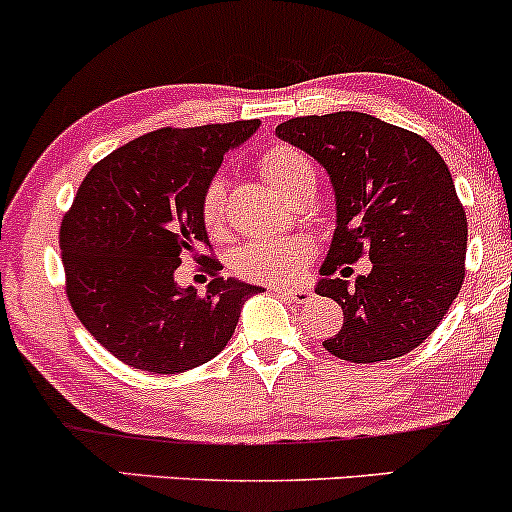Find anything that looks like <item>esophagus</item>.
<instances>
[{"label": "esophagus", "instance_id": "34e87169", "mask_svg": "<svg viewBox=\"0 0 512 512\" xmlns=\"http://www.w3.org/2000/svg\"><path fill=\"white\" fill-rule=\"evenodd\" d=\"M272 291H274V294L284 296V299L294 301V303H306L313 296V291L303 289V286H301V289H296V286H274Z\"/></svg>", "mask_w": 512, "mask_h": 512}]
</instances>
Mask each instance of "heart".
<instances>
[{
    "mask_svg": "<svg viewBox=\"0 0 512 512\" xmlns=\"http://www.w3.org/2000/svg\"><path fill=\"white\" fill-rule=\"evenodd\" d=\"M257 170L274 192L284 196L301 174L311 170V165L299 150L289 145H272L260 155ZM223 216H226V184L221 179H211L201 194V221L211 233H216L223 226ZM308 257H311V245L303 238H267L247 243L238 252L235 267L243 277L257 282H286L301 272Z\"/></svg>",
    "mask_w": 512,
    "mask_h": 512,
    "instance_id": "heart-1",
    "label": "heart"
}]
</instances>
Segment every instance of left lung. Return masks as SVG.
Instances as JSON below:
<instances>
[{"instance_id":"obj_1","label":"left lung","mask_w":512,"mask_h":512,"mask_svg":"<svg viewBox=\"0 0 512 512\" xmlns=\"http://www.w3.org/2000/svg\"><path fill=\"white\" fill-rule=\"evenodd\" d=\"M328 172L335 233L316 291L342 306L330 355L369 364L415 350L464 282L466 213L440 153L418 133L359 111L299 116L277 126ZM362 254L373 272L355 285L333 278Z\"/></svg>"}]
</instances>
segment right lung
Listing matches in <instances>:
<instances>
[{
    "mask_svg": "<svg viewBox=\"0 0 512 512\" xmlns=\"http://www.w3.org/2000/svg\"><path fill=\"white\" fill-rule=\"evenodd\" d=\"M260 119L157 128L89 170L60 223L72 311L116 359L140 372L179 374L228 345L240 308L262 286L218 277L201 221V194L223 155ZM194 256L214 282L204 297L173 272Z\"/></svg>",
    "mask_w": 512,
    "mask_h": 512,
    "instance_id": "add662e5",
    "label": "right lung"
}]
</instances>
